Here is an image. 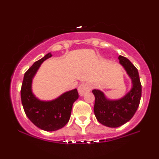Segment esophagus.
<instances>
[{"label":"esophagus","mask_w":159,"mask_h":159,"mask_svg":"<svg viewBox=\"0 0 159 159\" xmlns=\"http://www.w3.org/2000/svg\"><path fill=\"white\" fill-rule=\"evenodd\" d=\"M91 90H92V86H91L90 84H88V83L81 84L78 88V93H79L80 96H84L86 93L90 92Z\"/></svg>","instance_id":"esophagus-1"}]
</instances>
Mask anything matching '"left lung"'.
Masks as SVG:
<instances>
[{
	"mask_svg": "<svg viewBox=\"0 0 159 159\" xmlns=\"http://www.w3.org/2000/svg\"><path fill=\"white\" fill-rule=\"evenodd\" d=\"M120 63L132 81V87L123 97L117 99L107 98L102 90L95 89L94 114L100 123L111 128L120 127L129 122L135 114L141 98V84L136 67L126 57H118Z\"/></svg>",
	"mask_w": 159,
	"mask_h": 159,
	"instance_id": "8db88e82",
	"label": "left lung"
}]
</instances>
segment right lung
<instances>
[{"label":"right lung","instance_id":"obj_1","mask_svg":"<svg viewBox=\"0 0 159 159\" xmlns=\"http://www.w3.org/2000/svg\"><path fill=\"white\" fill-rule=\"evenodd\" d=\"M52 57V53H48L33 64L24 75L21 89V103L27 116L36 126L46 132L58 130L68 123L72 105L78 98L77 89L48 101L39 99L34 93L33 79L42 63Z\"/></svg>","mask_w":159,"mask_h":159}]
</instances>
